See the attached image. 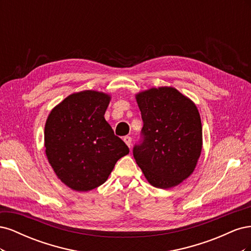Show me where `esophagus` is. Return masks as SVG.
<instances>
[{"instance_id":"34e87169","label":"esophagus","mask_w":251,"mask_h":251,"mask_svg":"<svg viewBox=\"0 0 251 251\" xmlns=\"http://www.w3.org/2000/svg\"><path fill=\"white\" fill-rule=\"evenodd\" d=\"M124 141L126 142V146L128 148H131V144H132V138L130 137V136H126V137H124Z\"/></svg>"}]
</instances>
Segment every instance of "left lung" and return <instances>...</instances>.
I'll return each instance as SVG.
<instances>
[{
	"mask_svg": "<svg viewBox=\"0 0 251 251\" xmlns=\"http://www.w3.org/2000/svg\"><path fill=\"white\" fill-rule=\"evenodd\" d=\"M143 127L133 155L150 183L158 188L180 184L193 174L202 151L198 109L173 87L136 94Z\"/></svg>",
	"mask_w": 251,
	"mask_h": 251,
	"instance_id": "1",
	"label": "left lung"
}]
</instances>
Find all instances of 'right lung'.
<instances>
[{
  "mask_svg": "<svg viewBox=\"0 0 251 251\" xmlns=\"http://www.w3.org/2000/svg\"><path fill=\"white\" fill-rule=\"evenodd\" d=\"M111 96L86 90L53 108L45 125L46 156L58 179L76 192L107 181L128 148L104 119Z\"/></svg>",
  "mask_w": 251,
  "mask_h": 251,
  "instance_id": "add662e5",
  "label": "right lung"
}]
</instances>
